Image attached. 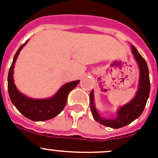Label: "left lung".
Returning a JSON list of instances; mask_svg holds the SVG:
<instances>
[{
  "label": "left lung",
  "mask_w": 158,
  "mask_h": 158,
  "mask_svg": "<svg viewBox=\"0 0 158 158\" xmlns=\"http://www.w3.org/2000/svg\"><path fill=\"white\" fill-rule=\"evenodd\" d=\"M131 51L139 69L138 91L131 101L119 107L116 111L117 116L114 118H105L100 116L95 105L93 90L90 93V108L94 118L102 125L114 129L123 127L139 118L146 107L150 95V82L147 63L133 45H131Z\"/></svg>",
  "instance_id": "8db88e82"
}]
</instances>
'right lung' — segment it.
<instances>
[{"label": "right lung", "instance_id": "obj_1", "mask_svg": "<svg viewBox=\"0 0 158 158\" xmlns=\"http://www.w3.org/2000/svg\"><path fill=\"white\" fill-rule=\"evenodd\" d=\"M27 40L18 49L13 58L8 75V90L9 97L13 105L26 118L32 121H46L54 118L64 109L67 102L68 95L74 89L80 81H74L65 84L55 94L50 98L34 99L28 97L19 91L14 83V65L17 57Z\"/></svg>", "mask_w": 158, "mask_h": 158}]
</instances>
